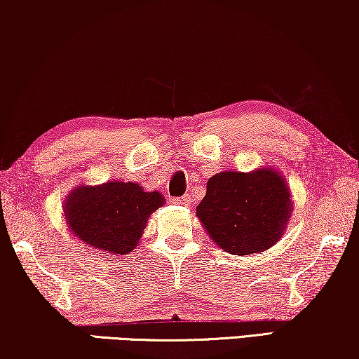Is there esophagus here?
I'll list each match as a JSON object with an SVG mask.
<instances>
[{"instance_id":"34e87169","label":"esophagus","mask_w":359,"mask_h":359,"mask_svg":"<svg viewBox=\"0 0 359 359\" xmlns=\"http://www.w3.org/2000/svg\"><path fill=\"white\" fill-rule=\"evenodd\" d=\"M173 203L178 204V205H191L193 201H191L189 196H181V198H175Z\"/></svg>"}]
</instances>
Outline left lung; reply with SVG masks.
<instances>
[{
	"label": "left lung",
	"mask_w": 359,
	"mask_h": 359,
	"mask_svg": "<svg viewBox=\"0 0 359 359\" xmlns=\"http://www.w3.org/2000/svg\"><path fill=\"white\" fill-rule=\"evenodd\" d=\"M291 191L274 168L222 171L208 181L196 208L215 245L232 255H253L273 247L291 217Z\"/></svg>",
	"instance_id": "1"
}]
</instances>
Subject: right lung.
<instances>
[{
  "mask_svg": "<svg viewBox=\"0 0 359 359\" xmlns=\"http://www.w3.org/2000/svg\"><path fill=\"white\" fill-rule=\"evenodd\" d=\"M161 204L165 198L156 191L145 193L140 184L107 181L73 189L63 212L75 237L106 257H117L137 247L150 214Z\"/></svg>",
  "mask_w": 359,
  "mask_h": 359,
  "instance_id": "obj_1",
  "label": "right lung"
}]
</instances>
